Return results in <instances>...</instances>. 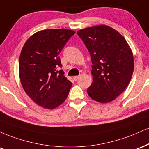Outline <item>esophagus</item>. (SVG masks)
Here are the masks:
<instances>
[{
  "mask_svg": "<svg viewBox=\"0 0 149 149\" xmlns=\"http://www.w3.org/2000/svg\"><path fill=\"white\" fill-rule=\"evenodd\" d=\"M79 76H74V77H73V79H74V81H77V80L79 79Z\"/></svg>",
  "mask_w": 149,
  "mask_h": 149,
  "instance_id": "34e87169",
  "label": "esophagus"
}]
</instances>
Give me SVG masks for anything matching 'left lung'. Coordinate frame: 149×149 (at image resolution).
<instances>
[{"mask_svg": "<svg viewBox=\"0 0 149 149\" xmlns=\"http://www.w3.org/2000/svg\"><path fill=\"white\" fill-rule=\"evenodd\" d=\"M77 33L88 49L93 64L88 95L100 103L114 100L129 84L133 73L130 46L120 33L106 25L86 28Z\"/></svg>", "mask_w": 149, "mask_h": 149, "instance_id": "left-lung-1", "label": "left lung"}]
</instances>
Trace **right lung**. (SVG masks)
Listing matches in <instances>:
<instances>
[{"label": "right lung", "mask_w": 149, "mask_h": 149, "mask_svg": "<svg viewBox=\"0 0 149 149\" xmlns=\"http://www.w3.org/2000/svg\"><path fill=\"white\" fill-rule=\"evenodd\" d=\"M75 33L72 30L46 29L26 40L19 57V78L26 93L34 102L53 109L67 98L72 84L57 68L58 54Z\"/></svg>", "instance_id": "obj_1"}]
</instances>
